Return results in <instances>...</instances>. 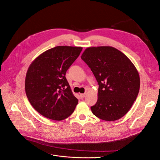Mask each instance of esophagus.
<instances>
[{
  "instance_id": "obj_1",
  "label": "esophagus",
  "mask_w": 160,
  "mask_h": 160,
  "mask_svg": "<svg viewBox=\"0 0 160 160\" xmlns=\"http://www.w3.org/2000/svg\"><path fill=\"white\" fill-rule=\"evenodd\" d=\"M86 96V93H84V94H80V96L81 98H83L85 96Z\"/></svg>"
}]
</instances>
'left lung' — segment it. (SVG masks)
Masks as SVG:
<instances>
[{"label": "left lung", "instance_id": "left-lung-1", "mask_svg": "<svg viewBox=\"0 0 160 160\" xmlns=\"http://www.w3.org/2000/svg\"><path fill=\"white\" fill-rule=\"evenodd\" d=\"M81 58L98 82V101L91 107L98 118L108 122L120 119L130 110L140 88V77L131 60L117 48L92 47Z\"/></svg>", "mask_w": 160, "mask_h": 160}]
</instances>
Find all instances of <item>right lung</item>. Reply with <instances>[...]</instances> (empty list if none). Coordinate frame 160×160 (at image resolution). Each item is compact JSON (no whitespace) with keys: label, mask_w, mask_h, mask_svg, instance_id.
Listing matches in <instances>:
<instances>
[{"label":"right lung","mask_w":160,"mask_h":160,"mask_svg":"<svg viewBox=\"0 0 160 160\" xmlns=\"http://www.w3.org/2000/svg\"><path fill=\"white\" fill-rule=\"evenodd\" d=\"M82 49L58 46L40 54L29 66L25 79L26 94L32 106L45 117L61 121L73 112L78 101L65 75Z\"/></svg>","instance_id":"right-lung-1"}]
</instances>
